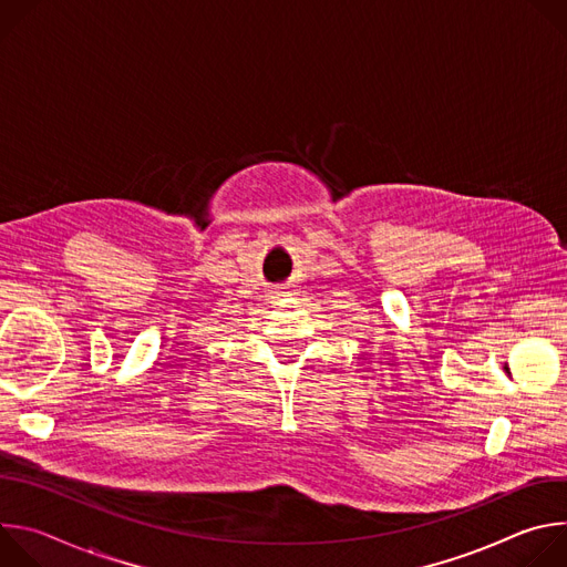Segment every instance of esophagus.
Segmentation results:
<instances>
[{
    "label": "esophagus",
    "instance_id": "obj_1",
    "mask_svg": "<svg viewBox=\"0 0 567 567\" xmlns=\"http://www.w3.org/2000/svg\"><path fill=\"white\" fill-rule=\"evenodd\" d=\"M278 296H282V291H276V298H278Z\"/></svg>",
    "mask_w": 567,
    "mask_h": 567
}]
</instances>
